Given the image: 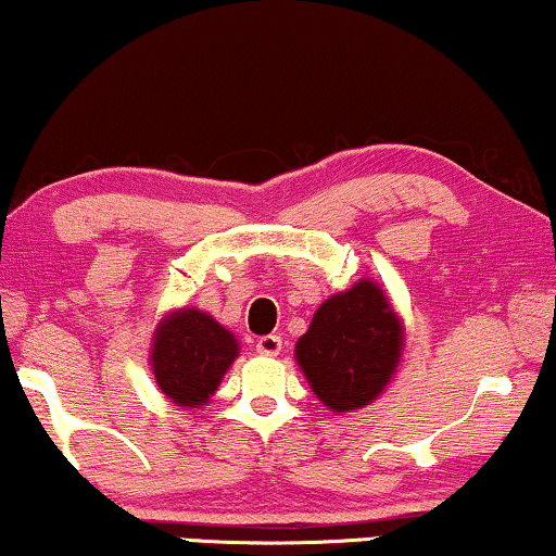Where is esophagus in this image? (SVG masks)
Wrapping results in <instances>:
<instances>
[{"instance_id": "esophagus-1", "label": "esophagus", "mask_w": 556, "mask_h": 556, "mask_svg": "<svg viewBox=\"0 0 556 556\" xmlns=\"http://www.w3.org/2000/svg\"><path fill=\"white\" fill-rule=\"evenodd\" d=\"M255 349L263 356H278L280 349H283V339L276 337V333H268V337H261L255 341Z\"/></svg>"}]
</instances>
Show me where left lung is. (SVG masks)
<instances>
[{
  "mask_svg": "<svg viewBox=\"0 0 556 556\" xmlns=\"http://www.w3.org/2000/svg\"><path fill=\"white\" fill-rule=\"evenodd\" d=\"M400 352V318L371 280L321 303L295 344L311 390L331 413H349L379 397Z\"/></svg>",
  "mask_w": 556,
  "mask_h": 556,
  "instance_id": "8db88e82",
  "label": "left lung"
}]
</instances>
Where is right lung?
<instances>
[{
  "label": "right lung",
  "mask_w": 556,
  "mask_h": 556,
  "mask_svg": "<svg viewBox=\"0 0 556 556\" xmlns=\"http://www.w3.org/2000/svg\"><path fill=\"white\" fill-rule=\"evenodd\" d=\"M238 356V341L202 311L185 308L159 326L151 367L156 384L172 402L194 407L210 400Z\"/></svg>",
  "instance_id": "right-lung-1"
}]
</instances>
